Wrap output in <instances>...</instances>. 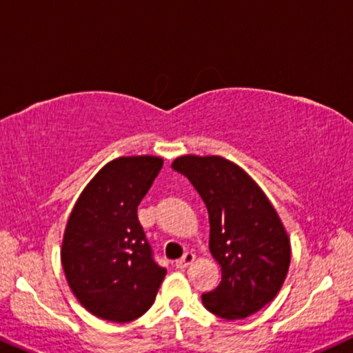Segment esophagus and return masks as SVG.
Returning a JSON list of instances; mask_svg holds the SVG:
<instances>
[{
	"instance_id": "obj_1",
	"label": "esophagus",
	"mask_w": 353,
	"mask_h": 353,
	"mask_svg": "<svg viewBox=\"0 0 353 353\" xmlns=\"http://www.w3.org/2000/svg\"><path fill=\"white\" fill-rule=\"evenodd\" d=\"M194 261H195V254L194 252H185L184 256L179 259V261H176V265H177V269H185V267H189Z\"/></svg>"
}]
</instances>
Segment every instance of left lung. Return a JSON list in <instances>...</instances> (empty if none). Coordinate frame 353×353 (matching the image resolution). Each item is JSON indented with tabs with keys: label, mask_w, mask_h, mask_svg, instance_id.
Instances as JSON below:
<instances>
[{
	"label": "left lung",
	"mask_w": 353,
	"mask_h": 353,
	"mask_svg": "<svg viewBox=\"0 0 353 353\" xmlns=\"http://www.w3.org/2000/svg\"><path fill=\"white\" fill-rule=\"evenodd\" d=\"M207 205L210 252L221 282L202 301L223 319H244L274 300L287 276L290 239L279 213L252 177L221 156L174 159Z\"/></svg>",
	"instance_id": "8db88e82"
}]
</instances>
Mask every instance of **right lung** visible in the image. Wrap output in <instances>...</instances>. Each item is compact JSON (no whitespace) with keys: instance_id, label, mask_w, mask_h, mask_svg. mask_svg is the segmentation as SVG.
<instances>
[{"instance_id":"add662e5","label":"right lung","mask_w":353,"mask_h":353,"mask_svg":"<svg viewBox=\"0 0 353 353\" xmlns=\"http://www.w3.org/2000/svg\"><path fill=\"white\" fill-rule=\"evenodd\" d=\"M163 168L158 156H122L84 187L66 223L61 265L91 314L128 323L145 314L166 275L158 265L137 208Z\"/></svg>"}]
</instances>
